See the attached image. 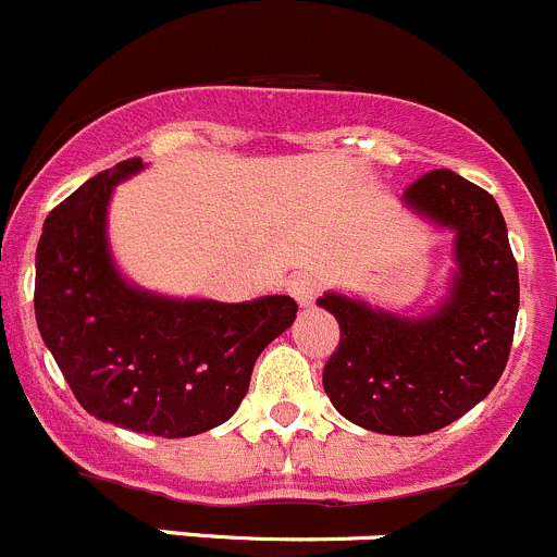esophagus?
Returning <instances> with one entry per match:
<instances>
[{
  "label": "esophagus",
  "mask_w": 557,
  "mask_h": 557,
  "mask_svg": "<svg viewBox=\"0 0 557 557\" xmlns=\"http://www.w3.org/2000/svg\"><path fill=\"white\" fill-rule=\"evenodd\" d=\"M315 290L318 285L310 274H296V277L288 283V294L299 301V307H310L312 301H315Z\"/></svg>",
  "instance_id": "1"
}]
</instances>
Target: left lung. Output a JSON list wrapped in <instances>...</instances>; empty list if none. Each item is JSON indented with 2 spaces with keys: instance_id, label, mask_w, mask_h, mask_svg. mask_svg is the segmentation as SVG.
<instances>
[{
  "instance_id": "left-lung-1",
  "label": "left lung",
  "mask_w": 557,
  "mask_h": 557,
  "mask_svg": "<svg viewBox=\"0 0 557 557\" xmlns=\"http://www.w3.org/2000/svg\"><path fill=\"white\" fill-rule=\"evenodd\" d=\"M405 203L457 234L449 299L428 318L318 299L339 323L323 388L348 422L383 435L435 433L482 403L509 361L520 307L515 252L487 190L435 169L405 187Z\"/></svg>"
}]
</instances>
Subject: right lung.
Here are the masks:
<instances>
[{
  "instance_id": "add662e5",
  "label": "right lung",
  "mask_w": 557,
  "mask_h": 557,
  "mask_svg": "<svg viewBox=\"0 0 557 557\" xmlns=\"http://www.w3.org/2000/svg\"><path fill=\"white\" fill-rule=\"evenodd\" d=\"M135 171L141 160H122L51 209L35 256V318L84 410L133 433L187 438L228 422L256 359L299 307L290 296L163 299L124 283L106 209Z\"/></svg>"
}]
</instances>
